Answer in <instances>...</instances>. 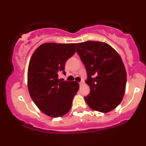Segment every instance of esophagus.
Segmentation results:
<instances>
[{"mask_svg": "<svg viewBox=\"0 0 146 146\" xmlns=\"http://www.w3.org/2000/svg\"><path fill=\"white\" fill-rule=\"evenodd\" d=\"M79 84H80V86H82V85L84 84V82L83 81H81V82H79Z\"/></svg>", "mask_w": 146, "mask_h": 146, "instance_id": "obj_1", "label": "esophagus"}]
</instances>
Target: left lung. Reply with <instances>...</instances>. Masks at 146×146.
<instances>
[{
	"label": "left lung",
	"mask_w": 146,
	"mask_h": 146,
	"mask_svg": "<svg viewBox=\"0 0 146 146\" xmlns=\"http://www.w3.org/2000/svg\"><path fill=\"white\" fill-rule=\"evenodd\" d=\"M77 53L87 71L91 109L106 113L121 103L126 86V71L121 56L110 45L99 41L77 44Z\"/></svg>",
	"instance_id": "8db88e82"
}]
</instances>
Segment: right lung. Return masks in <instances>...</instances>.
I'll use <instances>...</instances> for the list:
<instances>
[{
	"label": "right lung",
	"mask_w": 146,
	"mask_h": 146,
	"mask_svg": "<svg viewBox=\"0 0 146 146\" xmlns=\"http://www.w3.org/2000/svg\"><path fill=\"white\" fill-rule=\"evenodd\" d=\"M76 43H44L36 48L30 59L27 86L31 99L38 108L48 116L59 117L71 108L79 90L75 81H62L60 71L65 74V62L75 53Z\"/></svg>",
	"instance_id": "1"
}]
</instances>
